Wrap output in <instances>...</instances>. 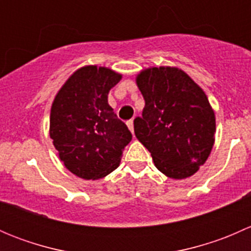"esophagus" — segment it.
I'll return each mask as SVG.
<instances>
[{
    "instance_id": "1",
    "label": "esophagus",
    "mask_w": 251,
    "mask_h": 251,
    "mask_svg": "<svg viewBox=\"0 0 251 251\" xmlns=\"http://www.w3.org/2000/svg\"><path fill=\"white\" fill-rule=\"evenodd\" d=\"M126 124H127V127H128V130H130L131 132L133 133V120H132V119H131V120H128L127 123H126Z\"/></svg>"
}]
</instances>
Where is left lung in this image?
Listing matches in <instances>:
<instances>
[{"instance_id":"8db88e82","label":"left lung","mask_w":251,"mask_h":251,"mask_svg":"<svg viewBox=\"0 0 251 251\" xmlns=\"http://www.w3.org/2000/svg\"><path fill=\"white\" fill-rule=\"evenodd\" d=\"M146 105L133 121L154 165L174 179L191 177L209 158L216 120L203 88L176 67H151L136 76Z\"/></svg>"}]
</instances>
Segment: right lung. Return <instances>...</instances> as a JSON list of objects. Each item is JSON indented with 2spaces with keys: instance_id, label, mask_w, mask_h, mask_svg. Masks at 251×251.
Here are the masks:
<instances>
[{
  "instance_id": "add662e5",
  "label": "right lung",
  "mask_w": 251,
  "mask_h": 251,
  "mask_svg": "<svg viewBox=\"0 0 251 251\" xmlns=\"http://www.w3.org/2000/svg\"><path fill=\"white\" fill-rule=\"evenodd\" d=\"M121 77L109 68L85 65L53 100L50 137L65 168L80 178L98 179L115 170L132 138L108 103V93Z\"/></svg>"
}]
</instances>
